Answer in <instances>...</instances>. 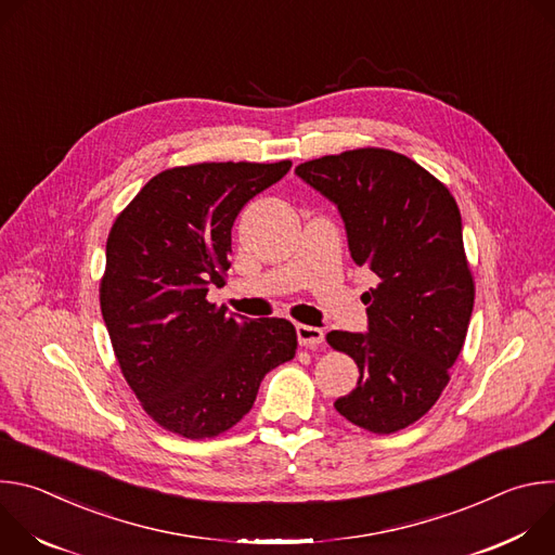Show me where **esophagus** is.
Here are the masks:
<instances>
[{
	"label": "esophagus",
	"mask_w": 555,
	"mask_h": 555,
	"mask_svg": "<svg viewBox=\"0 0 555 555\" xmlns=\"http://www.w3.org/2000/svg\"><path fill=\"white\" fill-rule=\"evenodd\" d=\"M296 334H298L300 347H305V349H315L325 340V332L319 327H311V325H298Z\"/></svg>",
	"instance_id": "1"
}]
</instances>
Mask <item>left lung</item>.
<instances>
[{"label": "left lung", "instance_id": "8db88e82", "mask_svg": "<svg viewBox=\"0 0 555 555\" xmlns=\"http://www.w3.org/2000/svg\"><path fill=\"white\" fill-rule=\"evenodd\" d=\"M296 176L338 206L353 261L377 276L362 296L369 334H327L360 371L334 406L366 433H398L435 406L465 343L474 279L459 206L433 173L379 146L315 157Z\"/></svg>", "mask_w": 555, "mask_h": 555}]
</instances>
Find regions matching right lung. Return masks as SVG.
<instances>
[{"label": "right lung", "mask_w": 555, "mask_h": 555, "mask_svg": "<svg viewBox=\"0 0 555 555\" xmlns=\"http://www.w3.org/2000/svg\"><path fill=\"white\" fill-rule=\"evenodd\" d=\"M292 163H199L151 178L107 236L101 311L118 366L144 413L186 439L223 435L253 409L261 379L296 353L285 319L228 315L230 230Z\"/></svg>", "instance_id": "obj_1"}]
</instances>
